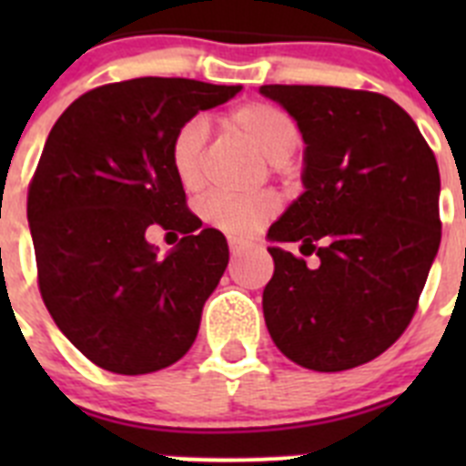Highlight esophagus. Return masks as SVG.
Segmentation results:
<instances>
[{
  "mask_svg": "<svg viewBox=\"0 0 466 466\" xmlns=\"http://www.w3.org/2000/svg\"><path fill=\"white\" fill-rule=\"evenodd\" d=\"M228 247H230V254L236 257V254H240V252H245V249H249V247H252V242L242 240V238H228Z\"/></svg>",
  "mask_w": 466,
  "mask_h": 466,
  "instance_id": "34e87169",
  "label": "esophagus"
}]
</instances>
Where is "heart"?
<instances>
[{"label": "heart", "instance_id": "1", "mask_svg": "<svg viewBox=\"0 0 466 466\" xmlns=\"http://www.w3.org/2000/svg\"><path fill=\"white\" fill-rule=\"evenodd\" d=\"M226 126L257 147L270 163H282L294 154L299 130L287 114L266 102H249L226 116ZM208 126L203 118H191L175 133L170 144V163L177 179L187 191H198L203 184V154ZM278 209L270 193L257 196H226L214 193L200 205V217L228 236H249Z\"/></svg>", "mask_w": 466, "mask_h": 466}]
</instances>
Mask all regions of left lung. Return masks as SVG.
<instances>
[{"label":"left lung","instance_id":"1","mask_svg":"<svg viewBox=\"0 0 466 466\" xmlns=\"http://www.w3.org/2000/svg\"><path fill=\"white\" fill-rule=\"evenodd\" d=\"M303 137V193L270 226L263 317L284 357L345 371L409 327L441 242L439 166L394 100L333 86H261ZM300 241L317 269L279 247Z\"/></svg>","mask_w":466,"mask_h":466}]
</instances>
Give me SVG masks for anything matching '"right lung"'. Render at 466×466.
<instances>
[{
    "label": "right lung",
    "mask_w": 466,
    "mask_h": 466,
    "mask_svg": "<svg viewBox=\"0 0 466 466\" xmlns=\"http://www.w3.org/2000/svg\"><path fill=\"white\" fill-rule=\"evenodd\" d=\"M240 90L160 76L100 86L48 133L27 193L41 299L100 369L160 371L196 340L228 242L187 209L170 144L198 111ZM154 223L185 233L166 258L146 240Z\"/></svg>",
    "instance_id": "right-lung-1"
}]
</instances>
